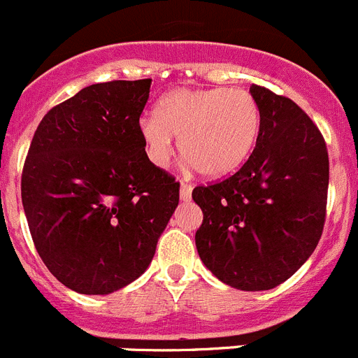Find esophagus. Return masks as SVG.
<instances>
[{
    "instance_id": "1",
    "label": "esophagus",
    "mask_w": 358,
    "mask_h": 358,
    "mask_svg": "<svg viewBox=\"0 0 358 358\" xmlns=\"http://www.w3.org/2000/svg\"><path fill=\"white\" fill-rule=\"evenodd\" d=\"M191 194H192V185H191V183L182 182V185H180V198H182L183 201H187V199L191 198Z\"/></svg>"
}]
</instances>
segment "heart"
Segmentation results:
<instances>
[{
  "mask_svg": "<svg viewBox=\"0 0 358 358\" xmlns=\"http://www.w3.org/2000/svg\"><path fill=\"white\" fill-rule=\"evenodd\" d=\"M262 114L243 89L173 91L157 105V117L141 121L148 157L166 166L178 137L183 159L205 176H224L243 166L255 148Z\"/></svg>",
  "mask_w": 358,
  "mask_h": 358,
  "instance_id": "obj_1",
  "label": "heart"
}]
</instances>
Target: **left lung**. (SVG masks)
<instances>
[{"label": "left lung", "instance_id": "left-lung-1", "mask_svg": "<svg viewBox=\"0 0 358 358\" xmlns=\"http://www.w3.org/2000/svg\"><path fill=\"white\" fill-rule=\"evenodd\" d=\"M262 114L259 141L239 171L198 185L196 248L221 282L267 291L312 255L327 217L328 150L320 128L285 96L251 85Z\"/></svg>", "mask_w": 358, "mask_h": 358}]
</instances>
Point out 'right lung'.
<instances>
[{
    "label": "right lung",
    "mask_w": 358,
    "mask_h": 358,
    "mask_svg": "<svg viewBox=\"0 0 358 358\" xmlns=\"http://www.w3.org/2000/svg\"><path fill=\"white\" fill-rule=\"evenodd\" d=\"M151 80L94 83L51 108L31 139L21 198L38 257L80 294L139 278L178 207L180 182L144 150Z\"/></svg>",
    "instance_id": "1"
}]
</instances>
